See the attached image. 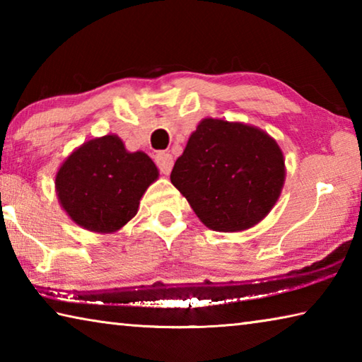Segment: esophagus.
<instances>
[{
	"instance_id": "obj_1",
	"label": "esophagus",
	"mask_w": 362,
	"mask_h": 362,
	"mask_svg": "<svg viewBox=\"0 0 362 362\" xmlns=\"http://www.w3.org/2000/svg\"><path fill=\"white\" fill-rule=\"evenodd\" d=\"M155 161H156V164H158V168H159V170H161L163 174H169L170 170H173V166H174V159H173V156L169 155V153H166V151H159L158 155L155 156Z\"/></svg>"
}]
</instances>
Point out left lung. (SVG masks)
I'll use <instances>...</instances> for the list:
<instances>
[{"instance_id":"obj_1","label":"left lung","mask_w":362,"mask_h":362,"mask_svg":"<svg viewBox=\"0 0 362 362\" xmlns=\"http://www.w3.org/2000/svg\"><path fill=\"white\" fill-rule=\"evenodd\" d=\"M284 177L283 151L267 132L206 118L189 136L170 182L207 228L231 233L268 216Z\"/></svg>"}]
</instances>
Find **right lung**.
<instances>
[{
	"label": "right lung",
	"instance_id": "1",
	"mask_svg": "<svg viewBox=\"0 0 362 362\" xmlns=\"http://www.w3.org/2000/svg\"><path fill=\"white\" fill-rule=\"evenodd\" d=\"M144 151L129 153L118 136L83 144L56 175L59 203L73 222L95 233H113L136 216L140 198L158 179Z\"/></svg>",
	"mask_w": 362,
	"mask_h": 362
}]
</instances>
